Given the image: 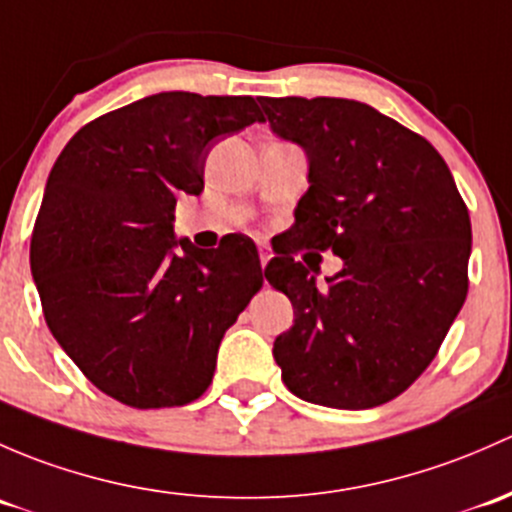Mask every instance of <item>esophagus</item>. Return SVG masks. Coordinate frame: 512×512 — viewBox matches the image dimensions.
<instances>
[{
	"label": "esophagus",
	"mask_w": 512,
	"mask_h": 512,
	"mask_svg": "<svg viewBox=\"0 0 512 512\" xmlns=\"http://www.w3.org/2000/svg\"><path fill=\"white\" fill-rule=\"evenodd\" d=\"M258 256H261V268H266V263L271 261V251L261 249V251H258Z\"/></svg>",
	"instance_id": "1"
}]
</instances>
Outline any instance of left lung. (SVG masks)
<instances>
[{
  "instance_id": "8db88e82",
  "label": "left lung",
  "mask_w": 512,
  "mask_h": 512,
  "mask_svg": "<svg viewBox=\"0 0 512 512\" xmlns=\"http://www.w3.org/2000/svg\"><path fill=\"white\" fill-rule=\"evenodd\" d=\"M258 103L273 133L308 152L310 187L291 226L298 249L345 261L328 283H315L291 249L266 266L295 308L293 328L273 342L283 382L333 409L392 402L431 365L466 300V202L436 147L372 105Z\"/></svg>"
}]
</instances>
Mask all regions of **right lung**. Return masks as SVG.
I'll return each instance as SVG.
<instances>
[{"label":"right lung","instance_id":"right-lung-1","mask_svg":"<svg viewBox=\"0 0 512 512\" xmlns=\"http://www.w3.org/2000/svg\"><path fill=\"white\" fill-rule=\"evenodd\" d=\"M261 123L251 96L157 93L83 125L56 160L31 234L49 330L103 394L133 409L207 392L219 342L263 286L249 236L172 239L214 142Z\"/></svg>","mask_w":512,"mask_h":512}]
</instances>
